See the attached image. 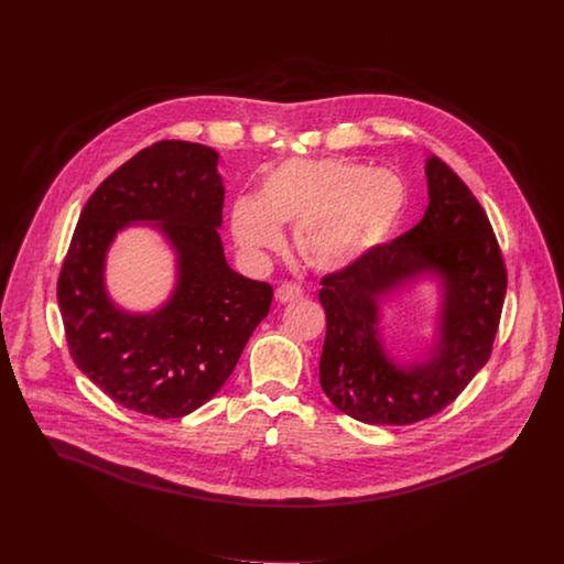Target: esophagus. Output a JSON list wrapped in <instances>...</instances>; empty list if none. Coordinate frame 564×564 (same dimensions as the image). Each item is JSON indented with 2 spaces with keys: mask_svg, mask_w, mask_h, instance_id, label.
Instances as JSON below:
<instances>
[{
  "mask_svg": "<svg viewBox=\"0 0 564 564\" xmlns=\"http://www.w3.org/2000/svg\"><path fill=\"white\" fill-rule=\"evenodd\" d=\"M304 296V292H302V288L296 285V283H281L279 288H276V292H274V299L279 300V302H294V300H300Z\"/></svg>",
  "mask_w": 564,
  "mask_h": 564,
  "instance_id": "1",
  "label": "esophagus"
}]
</instances>
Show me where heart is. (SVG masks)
<instances>
[{"mask_svg": "<svg viewBox=\"0 0 564 564\" xmlns=\"http://www.w3.org/2000/svg\"><path fill=\"white\" fill-rule=\"evenodd\" d=\"M409 210V187L388 167L347 160H288L272 167L258 196L232 204L230 228L238 249L260 260L294 228L300 260L317 272H343L383 247Z\"/></svg>", "mask_w": 564, "mask_h": 564, "instance_id": "b5f03b06", "label": "heart"}]
</instances>
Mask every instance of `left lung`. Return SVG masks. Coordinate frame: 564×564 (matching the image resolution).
I'll use <instances>...</instances> for the list:
<instances>
[{
    "label": "left lung",
    "instance_id": "left-lung-1",
    "mask_svg": "<svg viewBox=\"0 0 564 564\" xmlns=\"http://www.w3.org/2000/svg\"><path fill=\"white\" fill-rule=\"evenodd\" d=\"M422 221L360 264L328 274L319 302L326 340L319 381L332 404L372 426H404L445 409L490 358L507 272L497 236L470 189L426 158ZM435 288L432 334L413 359L387 343L384 308L417 284Z\"/></svg>",
    "mask_w": 564,
    "mask_h": 564
}]
</instances>
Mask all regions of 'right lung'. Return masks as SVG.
I'll return each instance as SVG.
<instances>
[{
	"mask_svg": "<svg viewBox=\"0 0 564 564\" xmlns=\"http://www.w3.org/2000/svg\"><path fill=\"white\" fill-rule=\"evenodd\" d=\"M219 155L162 140L115 170L80 210L57 283L74 365L117 404L183 417L215 397L268 315L272 288L230 268L219 236ZM130 227L160 232L175 253L171 296L130 312L105 283L107 251Z\"/></svg>",
	"mask_w": 564,
	"mask_h": 564,
	"instance_id": "right-lung-1",
	"label": "right lung"
}]
</instances>
